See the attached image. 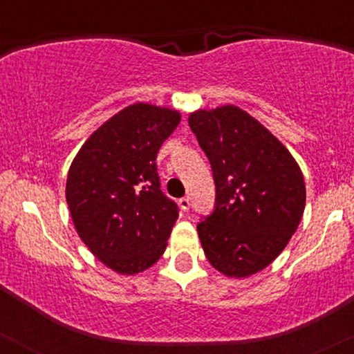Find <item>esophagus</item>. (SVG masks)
Segmentation results:
<instances>
[{
  "instance_id": "1",
  "label": "esophagus",
  "mask_w": 354,
  "mask_h": 354,
  "mask_svg": "<svg viewBox=\"0 0 354 354\" xmlns=\"http://www.w3.org/2000/svg\"><path fill=\"white\" fill-rule=\"evenodd\" d=\"M178 205H180L181 211H188L189 209V198H181L180 201H178Z\"/></svg>"
}]
</instances>
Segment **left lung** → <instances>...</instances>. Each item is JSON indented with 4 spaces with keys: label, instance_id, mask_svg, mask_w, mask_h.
Here are the masks:
<instances>
[{
    "label": "left lung",
    "instance_id": "1",
    "mask_svg": "<svg viewBox=\"0 0 354 354\" xmlns=\"http://www.w3.org/2000/svg\"><path fill=\"white\" fill-rule=\"evenodd\" d=\"M189 128L208 156L216 201L198 223L208 261L231 278L265 270L301 221L303 173L281 141L238 106L200 109Z\"/></svg>",
    "mask_w": 354,
    "mask_h": 354
}]
</instances>
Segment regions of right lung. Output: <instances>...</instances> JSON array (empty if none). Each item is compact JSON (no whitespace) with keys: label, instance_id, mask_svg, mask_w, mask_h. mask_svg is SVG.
I'll use <instances>...</instances> for the list:
<instances>
[{"label":"right lung","instance_id":"right-lung-1","mask_svg":"<svg viewBox=\"0 0 354 354\" xmlns=\"http://www.w3.org/2000/svg\"><path fill=\"white\" fill-rule=\"evenodd\" d=\"M174 109L136 103L101 124L73 160L66 203L80 238L120 274L165 253L178 205L161 191L156 156L180 124Z\"/></svg>","mask_w":354,"mask_h":354}]
</instances>
